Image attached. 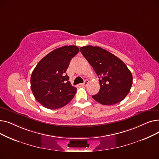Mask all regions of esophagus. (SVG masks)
<instances>
[{"instance_id": "34e87169", "label": "esophagus", "mask_w": 159, "mask_h": 159, "mask_svg": "<svg viewBox=\"0 0 159 159\" xmlns=\"http://www.w3.org/2000/svg\"><path fill=\"white\" fill-rule=\"evenodd\" d=\"M88 82H89V80L86 79V80H84V83H82V84H81V85L82 86H86L88 85Z\"/></svg>"}]
</instances>
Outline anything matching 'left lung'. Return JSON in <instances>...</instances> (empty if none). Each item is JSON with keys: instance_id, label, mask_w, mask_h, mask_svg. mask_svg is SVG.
Wrapping results in <instances>:
<instances>
[{"instance_id": "8db88e82", "label": "left lung", "mask_w": 159, "mask_h": 159, "mask_svg": "<svg viewBox=\"0 0 159 159\" xmlns=\"http://www.w3.org/2000/svg\"><path fill=\"white\" fill-rule=\"evenodd\" d=\"M80 49L99 78L101 88L92 98L103 105L121 102L129 93L133 83L131 73L126 65L102 48L86 46Z\"/></svg>"}]
</instances>
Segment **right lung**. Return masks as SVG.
Masks as SVG:
<instances>
[{
    "label": "right lung",
    "mask_w": 159,
    "mask_h": 159,
    "mask_svg": "<svg viewBox=\"0 0 159 159\" xmlns=\"http://www.w3.org/2000/svg\"><path fill=\"white\" fill-rule=\"evenodd\" d=\"M79 48L66 46L54 49L37 64L31 76V88L37 101L44 107L55 110L68 104L76 93L66 74L71 58Z\"/></svg>",
    "instance_id": "1"
}]
</instances>
